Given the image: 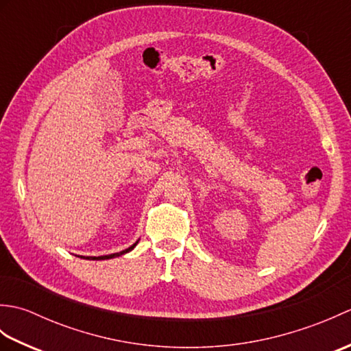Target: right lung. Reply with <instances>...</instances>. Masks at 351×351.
Returning <instances> with one entry per match:
<instances>
[{
  "mask_svg": "<svg viewBox=\"0 0 351 351\" xmlns=\"http://www.w3.org/2000/svg\"><path fill=\"white\" fill-rule=\"evenodd\" d=\"M137 243L138 241H136L134 243L131 247H128V249H125V250H122V252H119V253H111V255H104V256H87V258H84V256H81V258H84V259H96V261H101V259H111V258H116V256H121V255H125V253H128V252H131L134 247H136L137 245Z\"/></svg>",
  "mask_w": 351,
  "mask_h": 351,
  "instance_id": "1",
  "label": "right lung"
}]
</instances>
